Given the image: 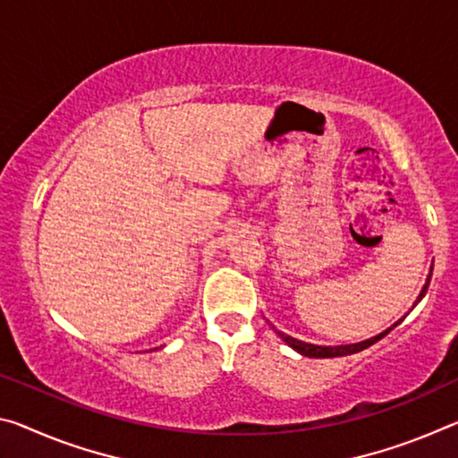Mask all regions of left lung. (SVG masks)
<instances>
[{
  "label": "left lung",
  "instance_id": "1",
  "mask_svg": "<svg viewBox=\"0 0 458 458\" xmlns=\"http://www.w3.org/2000/svg\"><path fill=\"white\" fill-rule=\"evenodd\" d=\"M430 277H432V267H430V273H428V277H426V283H424L422 292H420V295L416 297V301H413V306H411V308H416L418 303H420V300H422V297L426 295V292H428V285H430ZM402 320H403V318H402ZM402 320H397L394 326H389L387 330H383L381 334H377V336L362 340V343H354V344H338V346H320V344L303 343V340H297V338H293V336H289V334H285V332L275 330V326H273V324H268V326H273V330L277 332V336L283 340V343H285L287 346H292L295 352L303 354V357H310V359H332V357H346V354H354V352L365 351L367 346L375 344L377 340H381L383 336H386V334H389V330H394L397 324H402Z\"/></svg>",
  "mask_w": 458,
  "mask_h": 458
}]
</instances>
